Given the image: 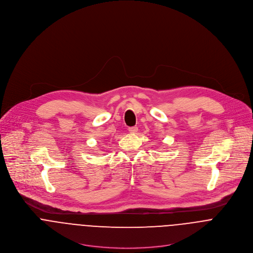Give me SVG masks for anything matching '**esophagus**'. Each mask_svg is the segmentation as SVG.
Here are the masks:
<instances>
[{"mask_svg":"<svg viewBox=\"0 0 253 253\" xmlns=\"http://www.w3.org/2000/svg\"><path fill=\"white\" fill-rule=\"evenodd\" d=\"M137 130H138L137 126H130V127H128V131H129L130 133H136Z\"/></svg>","mask_w":253,"mask_h":253,"instance_id":"1","label":"esophagus"}]
</instances>
